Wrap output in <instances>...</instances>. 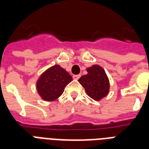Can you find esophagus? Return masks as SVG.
Segmentation results:
<instances>
[{
	"label": "esophagus",
	"instance_id": "34e87169",
	"mask_svg": "<svg viewBox=\"0 0 149 149\" xmlns=\"http://www.w3.org/2000/svg\"><path fill=\"white\" fill-rule=\"evenodd\" d=\"M79 77H80V75H73V77H72V78L74 79H76V80H77V79H79Z\"/></svg>",
	"mask_w": 149,
	"mask_h": 149
}]
</instances>
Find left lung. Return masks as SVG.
<instances>
[{"label":"left lung","instance_id":"left-lung-1","mask_svg":"<svg viewBox=\"0 0 149 149\" xmlns=\"http://www.w3.org/2000/svg\"><path fill=\"white\" fill-rule=\"evenodd\" d=\"M87 74L82 76L78 81L84 86L87 95L99 101L105 97L110 91V82L105 70L99 65L86 69Z\"/></svg>","mask_w":149,"mask_h":149}]
</instances>
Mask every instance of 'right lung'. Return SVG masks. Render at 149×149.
I'll use <instances>...</instances> for the list:
<instances>
[{
  "label": "right lung",
  "mask_w": 149,
  "mask_h": 149,
  "mask_svg": "<svg viewBox=\"0 0 149 149\" xmlns=\"http://www.w3.org/2000/svg\"><path fill=\"white\" fill-rule=\"evenodd\" d=\"M72 80L70 73L59 65H54L40 75L36 82L38 95L45 101H54L64 92Z\"/></svg>",
  "instance_id": "right-lung-1"
}]
</instances>
